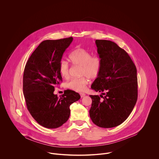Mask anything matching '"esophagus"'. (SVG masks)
Here are the masks:
<instances>
[{
  "mask_svg": "<svg viewBox=\"0 0 159 159\" xmlns=\"http://www.w3.org/2000/svg\"><path fill=\"white\" fill-rule=\"evenodd\" d=\"M80 96H81V98H83V97H84L86 96V94L84 93H80Z\"/></svg>",
  "mask_w": 159,
  "mask_h": 159,
  "instance_id": "34e87169",
  "label": "esophagus"
}]
</instances>
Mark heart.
Wrapping results in <instances>:
<instances>
[{"label":"heart","mask_w":159,"mask_h":159,"mask_svg":"<svg viewBox=\"0 0 159 159\" xmlns=\"http://www.w3.org/2000/svg\"><path fill=\"white\" fill-rule=\"evenodd\" d=\"M69 59L75 66H80V78H72L66 84V86L73 91L83 92L86 90L88 83V78H97L102 69V59L98 56H92L91 53L83 48H76L71 52ZM59 72L64 78L70 75V67L68 62L61 61L59 64Z\"/></svg>","instance_id":"heart-1"}]
</instances>
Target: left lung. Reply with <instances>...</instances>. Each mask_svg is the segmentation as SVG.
Instances as JSON below:
<instances>
[{
    "instance_id": "left-lung-1",
    "label": "left lung",
    "mask_w": 159,
    "mask_h": 159,
    "mask_svg": "<svg viewBox=\"0 0 159 159\" xmlns=\"http://www.w3.org/2000/svg\"><path fill=\"white\" fill-rule=\"evenodd\" d=\"M102 69L91 86L99 95H90L89 115L102 128H112L124 122L132 113L138 98L136 66L127 52L110 40H96Z\"/></svg>"
}]
</instances>
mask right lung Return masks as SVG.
I'll list each match as a JSON object with an SVG mask.
<instances>
[{
    "label": "right lung",
    "instance_id": "1",
    "mask_svg": "<svg viewBox=\"0 0 159 159\" xmlns=\"http://www.w3.org/2000/svg\"><path fill=\"white\" fill-rule=\"evenodd\" d=\"M72 37L42 42L28 59L23 75V93L27 110L40 125L56 129L70 117V106L80 98L78 93L64 91L59 98L54 88L62 81L59 64Z\"/></svg>",
    "mask_w": 159,
    "mask_h": 159
}]
</instances>
